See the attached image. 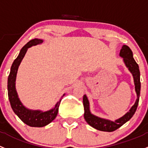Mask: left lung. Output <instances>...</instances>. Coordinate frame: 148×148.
<instances>
[{"label": "left lung", "instance_id": "8db88e82", "mask_svg": "<svg viewBox=\"0 0 148 148\" xmlns=\"http://www.w3.org/2000/svg\"><path fill=\"white\" fill-rule=\"evenodd\" d=\"M119 56L123 58V61L125 64V66L128 69L129 71L132 74L134 81L135 90H136L137 99L135 102L134 105L130 108V109L125 113V115L119 119L115 120L114 121H110V120L103 119L99 116H96L91 113L90 111V103L88 99L86 96L84 95L83 97V103L84 108V117L86 120V123L91 127L96 130H101V131L105 132H112L116 130V129L119 128L125 124L127 121L133 117L134 113H136L137 107H138V102H139L140 94V70L138 64L135 61L133 58V52L130 49L128 46L123 45L122 48L120 50Z\"/></svg>", "mask_w": 148, "mask_h": 148}]
</instances>
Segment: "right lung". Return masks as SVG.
I'll list each match as a JSON object with an SVG mask.
<instances>
[{"label":"right lung","mask_w":148,"mask_h":148,"mask_svg":"<svg viewBox=\"0 0 148 148\" xmlns=\"http://www.w3.org/2000/svg\"><path fill=\"white\" fill-rule=\"evenodd\" d=\"M42 42V40L35 38L28 42L22 48L18 56L12 63L11 68H10V74L8 79V99L12 109L24 123L31 127L45 126L54 120L58 113L60 102L63 96L65 95V94H63V96H62L60 101L57 102L53 108H51L50 110H48L47 111H43L41 110L29 109L23 105L18 97L16 87H15V82H16L18 67L23 59L24 58L27 49Z\"/></svg>","instance_id":"obj_1"}]
</instances>
